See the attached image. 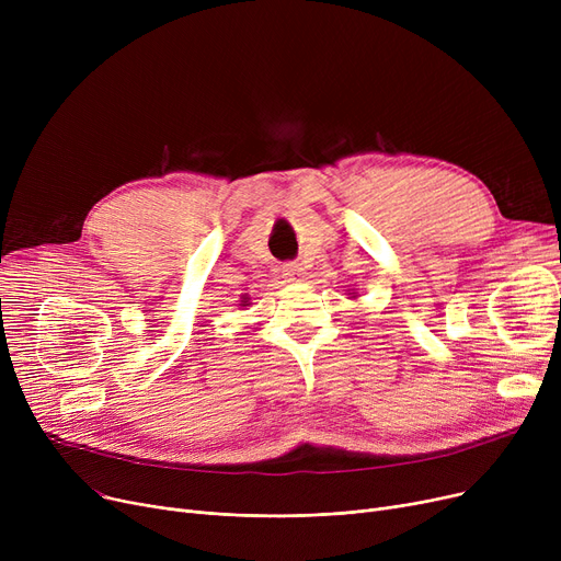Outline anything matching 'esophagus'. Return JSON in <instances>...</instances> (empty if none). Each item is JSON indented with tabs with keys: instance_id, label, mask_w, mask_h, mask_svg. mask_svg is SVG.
<instances>
[{
	"instance_id": "34e87169",
	"label": "esophagus",
	"mask_w": 561,
	"mask_h": 561,
	"mask_svg": "<svg viewBox=\"0 0 561 561\" xmlns=\"http://www.w3.org/2000/svg\"><path fill=\"white\" fill-rule=\"evenodd\" d=\"M284 275H286V279H290V282H298V279L305 275V271L300 268V263H286V265H284Z\"/></svg>"
}]
</instances>
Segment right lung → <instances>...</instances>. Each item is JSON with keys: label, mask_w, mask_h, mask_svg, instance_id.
I'll use <instances>...</instances> for the list:
<instances>
[{"label": "right lung", "mask_w": 561, "mask_h": 561, "mask_svg": "<svg viewBox=\"0 0 561 561\" xmlns=\"http://www.w3.org/2000/svg\"><path fill=\"white\" fill-rule=\"evenodd\" d=\"M241 305L239 307H250V296H241V300H239Z\"/></svg>", "instance_id": "obj_1"}]
</instances>
